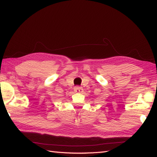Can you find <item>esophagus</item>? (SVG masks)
Instances as JSON below:
<instances>
[{
    "label": "esophagus",
    "instance_id": "1",
    "mask_svg": "<svg viewBox=\"0 0 157 157\" xmlns=\"http://www.w3.org/2000/svg\"><path fill=\"white\" fill-rule=\"evenodd\" d=\"M84 91L82 88L79 87V86H76V87L74 88V92H77V93H82Z\"/></svg>",
    "mask_w": 157,
    "mask_h": 157
}]
</instances>
